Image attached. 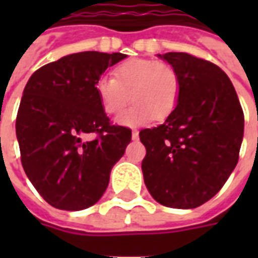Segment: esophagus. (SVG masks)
I'll list each match as a JSON object with an SVG mask.
<instances>
[{
  "mask_svg": "<svg viewBox=\"0 0 258 258\" xmlns=\"http://www.w3.org/2000/svg\"><path fill=\"white\" fill-rule=\"evenodd\" d=\"M131 137H133V140H138V138H140V133H138L137 130H134V131L131 133Z\"/></svg>",
  "mask_w": 258,
  "mask_h": 258,
  "instance_id": "obj_1",
  "label": "esophagus"
}]
</instances>
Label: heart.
<instances>
[{"instance_id":"heart-1","label":"heart","mask_w":258,"mask_h":258,"mask_svg":"<svg viewBox=\"0 0 258 258\" xmlns=\"http://www.w3.org/2000/svg\"><path fill=\"white\" fill-rule=\"evenodd\" d=\"M114 79L103 76L95 83L96 96L103 112L116 116L117 123L127 127H140L168 117L179 98V80L170 64L151 59H128L113 70ZM132 96H129V94Z\"/></svg>"}]
</instances>
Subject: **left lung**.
Segmentation results:
<instances>
[{"label":"left lung","mask_w":258,"mask_h":258,"mask_svg":"<svg viewBox=\"0 0 258 258\" xmlns=\"http://www.w3.org/2000/svg\"><path fill=\"white\" fill-rule=\"evenodd\" d=\"M179 80V98L166 121L140 133L146 148L144 181L157 203L199 207L236 167L244 117L231 80L217 64L185 52L157 55Z\"/></svg>","instance_id":"8db88e82"}]
</instances>
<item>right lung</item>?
<instances>
[{
	"label": "right lung",
	"instance_id": "1",
	"mask_svg": "<svg viewBox=\"0 0 258 258\" xmlns=\"http://www.w3.org/2000/svg\"><path fill=\"white\" fill-rule=\"evenodd\" d=\"M127 55L72 53L42 66L27 81L16 117L22 166L37 192L60 210L79 211L105 194L131 130L112 125L95 83ZM95 134L94 140L86 135Z\"/></svg>",
	"mask_w": 258,
	"mask_h": 258
}]
</instances>
